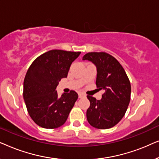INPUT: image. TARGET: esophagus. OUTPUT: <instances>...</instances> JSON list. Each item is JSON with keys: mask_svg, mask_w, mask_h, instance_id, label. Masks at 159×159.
I'll return each instance as SVG.
<instances>
[{"mask_svg": "<svg viewBox=\"0 0 159 159\" xmlns=\"http://www.w3.org/2000/svg\"><path fill=\"white\" fill-rule=\"evenodd\" d=\"M85 96H86V95H85V94H84V93H79V98H84Z\"/></svg>", "mask_w": 159, "mask_h": 159, "instance_id": "esophagus-1", "label": "esophagus"}]
</instances>
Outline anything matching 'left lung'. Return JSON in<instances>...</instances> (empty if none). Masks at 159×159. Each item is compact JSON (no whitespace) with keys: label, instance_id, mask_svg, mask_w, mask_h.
Here are the masks:
<instances>
[{"label":"left lung","instance_id":"left-lung-1","mask_svg":"<svg viewBox=\"0 0 159 159\" xmlns=\"http://www.w3.org/2000/svg\"><path fill=\"white\" fill-rule=\"evenodd\" d=\"M82 59L96 66V86L104 91L101 100L87 95L90 103L87 119L93 127L109 129L117 125L127 111L131 95L129 80L120 63L105 52H90Z\"/></svg>","mask_w":159,"mask_h":159}]
</instances>
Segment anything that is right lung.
<instances>
[{
  "label": "right lung",
  "instance_id": "1",
  "mask_svg": "<svg viewBox=\"0 0 159 159\" xmlns=\"http://www.w3.org/2000/svg\"><path fill=\"white\" fill-rule=\"evenodd\" d=\"M81 52L51 50L39 56L28 69L24 80L23 97L30 117L45 129H55L66 122L78 98L71 90L58 97V82L67 77L69 68Z\"/></svg>",
  "mask_w": 159,
  "mask_h": 159
}]
</instances>
